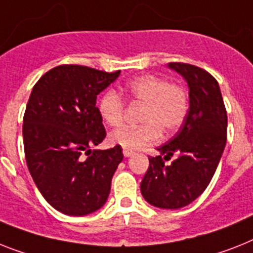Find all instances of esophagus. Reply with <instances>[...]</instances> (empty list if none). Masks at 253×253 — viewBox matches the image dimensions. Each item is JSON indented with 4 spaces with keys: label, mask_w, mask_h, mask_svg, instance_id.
<instances>
[{
    "label": "esophagus",
    "mask_w": 253,
    "mask_h": 253,
    "mask_svg": "<svg viewBox=\"0 0 253 253\" xmlns=\"http://www.w3.org/2000/svg\"><path fill=\"white\" fill-rule=\"evenodd\" d=\"M123 154H124L125 158H129V156L133 155L134 152L131 151V150H129V149H124V150H123Z\"/></svg>",
    "instance_id": "esophagus-1"
}]
</instances>
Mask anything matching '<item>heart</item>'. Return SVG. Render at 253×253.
Listing matches in <instances>:
<instances>
[{
	"label": "heart",
	"mask_w": 253,
	"mask_h": 253,
	"mask_svg": "<svg viewBox=\"0 0 253 253\" xmlns=\"http://www.w3.org/2000/svg\"><path fill=\"white\" fill-rule=\"evenodd\" d=\"M125 93L131 101L142 103L139 126L124 125L111 131L108 137L112 145L124 149H139L156 143L162 131L169 135L183 124L190 107V95L186 86L179 83H169L156 75H143L129 81ZM98 110L103 122L110 126H119L124 120L125 103L115 90H107L99 99Z\"/></svg>",
	"instance_id": "1"
}]
</instances>
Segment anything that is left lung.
<instances>
[{
    "label": "left lung",
    "mask_w": 253,
    "mask_h": 253,
    "mask_svg": "<svg viewBox=\"0 0 253 253\" xmlns=\"http://www.w3.org/2000/svg\"><path fill=\"white\" fill-rule=\"evenodd\" d=\"M187 81L190 108L182 126L159 156H150L141 193L151 206L177 210L197 199L210 185L226 145L227 115L218 83L210 72L187 63L168 64ZM177 155L166 166L162 160Z\"/></svg>",
    "instance_id": "obj_1"
}]
</instances>
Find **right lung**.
I'll return each instance as SVG.
<instances>
[{
  "label": "right lung",
  "instance_id": "1",
  "mask_svg": "<svg viewBox=\"0 0 253 253\" xmlns=\"http://www.w3.org/2000/svg\"><path fill=\"white\" fill-rule=\"evenodd\" d=\"M119 75L62 64L42 75L29 95L23 118L27 166L45 200L64 214L99 210L124 158L119 145L91 150L106 137L97 95Z\"/></svg>",
  "mask_w": 253,
  "mask_h": 253
}]
</instances>
